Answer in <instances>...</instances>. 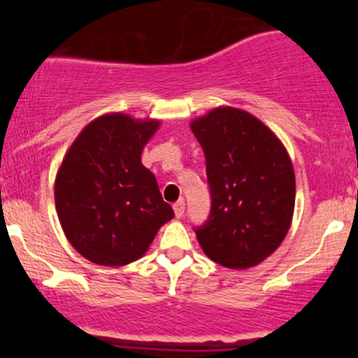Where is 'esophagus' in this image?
<instances>
[{
  "instance_id": "1",
  "label": "esophagus",
  "mask_w": 358,
  "mask_h": 358,
  "mask_svg": "<svg viewBox=\"0 0 358 358\" xmlns=\"http://www.w3.org/2000/svg\"><path fill=\"white\" fill-rule=\"evenodd\" d=\"M173 210H175L176 219H182L183 213H185V202H183V200H178V202L173 205Z\"/></svg>"
}]
</instances>
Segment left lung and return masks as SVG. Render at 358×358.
Returning a JSON list of instances; mask_svg holds the SVG:
<instances>
[{"instance_id": "1", "label": "left lung", "mask_w": 358, "mask_h": 358, "mask_svg": "<svg viewBox=\"0 0 358 358\" xmlns=\"http://www.w3.org/2000/svg\"><path fill=\"white\" fill-rule=\"evenodd\" d=\"M207 165L210 213L193 227L203 252L231 269L252 268L279 248L294 210L285 146L259 119L234 108L192 122Z\"/></svg>"}]
</instances>
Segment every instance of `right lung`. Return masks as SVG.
I'll list each match as a JSON object with an SVG mask.
<instances>
[{
    "label": "right lung",
    "instance_id": "right-lung-1",
    "mask_svg": "<svg viewBox=\"0 0 358 358\" xmlns=\"http://www.w3.org/2000/svg\"><path fill=\"white\" fill-rule=\"evenodd\" d=\"M158 121L126 114L97 117L77 136L55 180L59 220L71 244L90 262L124 266L146 252L175 217L141 151Z\"/></svg>",
    "mask_w": 358,
    "mask_h": 358
}]
</instances>
